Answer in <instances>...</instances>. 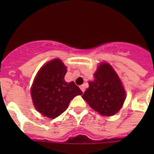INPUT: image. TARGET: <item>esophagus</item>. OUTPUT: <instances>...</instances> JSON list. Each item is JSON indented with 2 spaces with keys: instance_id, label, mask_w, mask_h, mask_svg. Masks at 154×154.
Wrapping results in <instances>:
<instances>
[{
  "instance_id": "1",
  "label": "esophagus",
  "mask_w": 154,
  "mask_h": 154,
  "mask_svg": "<svg viewBox=\"0 0 154 154\" xmlns=\"http://www.w3.org/2000/svg\"><path fill=\"white\" fill-rule=\"evenodd\" d=\"M80 89H81V90L82 91V92H85V86H84L83 85H80Z\"/></svg>"
}]
</instances>
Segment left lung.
<instances>
[{"mask_svg":"<svg viewBox=\"0 0 154 154\" xmlns=\"http://www.w3.org/2000/svg\"><path fill=\"white\" fill-rule=\"evenodd\" d=\"M94 76L95 80L89 82V87L82 98L101 115L113 116L120 109L126 99L120 79L107 63L99 65Z\"/></svg>","mask_w":154,"mask_h":154,"instance_id":"left-lung-1","label":"left lung"}]
</instances>
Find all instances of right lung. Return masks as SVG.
Instances as JSON below:
<instances>
[{"mask_svg":"<svg viewBox=\"0 0 154 154\" xmlns=\"http://www.w3.org/2000/svg\"><path fill=\"white\" fill-rule=\"evenodd\" d=\"M66 72L65 65L56 58L44 65L35 77L31 98L36 109L45 116L58 117L75 96L82 94L74 82L65 81Z\"/></svg>","mask_w":154,"mask_h":154,"instance_id":"add662e5","label":"right lung"}]
</instances>
